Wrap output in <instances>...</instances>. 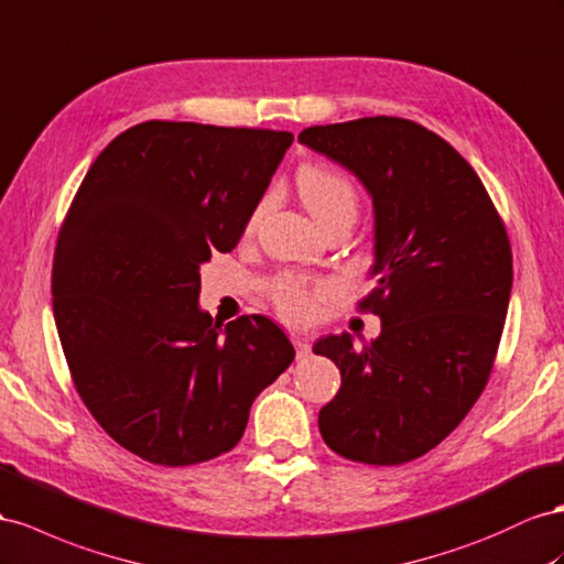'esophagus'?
Masks as SVG:
<instances>
[{"mask_svg": "<svg viewBox=\"0 0 564 564\" xmlns=\"http://www.w3.org/2000/svg\"><path fill=\"white\" fill-rule=\"evenodd\" d=\"M292 344H294V348H296V356H299V358H306V356L311 354V344H308V339L299 337V334H294V337H292Z\"/></svg>", "mask_w": 564, "mask_h": 564, "instance_id": "obj_1", "label": "esophagus"}]
</instances>
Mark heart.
<instances>
[{
	"instance_id": "b5f03b06",
	"label": "heart",
	"mask_w": 564,
	"mask_h": 564,
	"mask_svg": "<svg viewBox=\"0 0 564 564\" xmlns=\"http://www.w3.org/2000/svg\"><path fill=\"white\" fill-rule=\"evenodd\" d=\"M296 187L303 204L308 206L313 216L325 227L339 218H354L358 216V187L356 182L341 173L339 169H332L325 163H306L301 165L296 173ZM272 204V196L265 194L261 202L256 204L249 225L253 227L258 220L265 216V210ZM337 294V286L329 280H308L296 275H282L270 284V301L278 313L289 319V323H306L319 308V303Z\"/></svg>"
}]
</instances>
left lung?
I'll list each match as a JSON object with an SVG mask.
<instances>
[{"label": "left lung", "instance_id": "1", "mask_svg": "<svg viewBox=\"0 0 564 564\" xmlns=\"http://www.w3.org/2000/svg\"><path fill=\"white\" fill-rule=\"evenodd\" d=\"M301 144L351 171L375 204L377 286L358 301L382 334H348L313 351L341 372L319 410L325 444L365 465H403L438 446L489 382L503 334L512 251L479 175L444 137L372 116L313 126Z\"/></svg>", "mask_w": 564, "mask_h": 564}]
</instances>
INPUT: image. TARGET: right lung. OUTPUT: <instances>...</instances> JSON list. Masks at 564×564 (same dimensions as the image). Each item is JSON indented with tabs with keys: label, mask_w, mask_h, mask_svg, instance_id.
I'll list each match as a JSON object with an SVG mask.
<instances>
[{
	"label": "right lung",
	"mask_w": 564,
	"mask_h": 564,
	"mask_svg": "<svg viewBox=\"0 0 564 564\" xmlns=\"http://www.w3.org/2000/svg\"><path fill=\"white\" fill-rule=\"evenodd\" d=\"M292 132L147 120L75 192L52 265L61 348L93 417L163 467L232 451L294 346L265 315L199 311L202 263L237 247Z\"/></svg>",
	"instance_id": "1"
}]
</instances>
